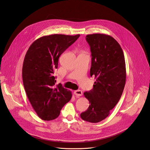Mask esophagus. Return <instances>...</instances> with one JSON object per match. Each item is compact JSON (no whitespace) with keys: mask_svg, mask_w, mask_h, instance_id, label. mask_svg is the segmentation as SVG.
<instances>
[{"mask_svg":"<svg viewBox=\"0 0 150 150\" xmlns=\"http://www.w3.org/2000/svg\"><path fill=\"white\" fill-rule=\"evenodd\" d=\"M74 93L76 96H81L82 95V92L81 90H75Z\"/></svg>","mask_w":150,"mask_h":150,"instance_id":"obj_1","label":"esophagus"}]
</instances>
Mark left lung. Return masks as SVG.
<instances>
[{
	"mask_svg": "<svg viewBox=\"0 0 150 150\" xmlns=\"http://www.w3.org/2000/svg\"><path fill=\"white\" fill-rule=\"evenodd\" d=\"M91 52L90 76L96 78L93 88L83 93L90 105L81 113L83 120L99 122L109 116L120 100L126 82L123 50L112 37L104 34L86 36Z\"/></svg>",
	"mask_w": 150,
	"mask_h": 150,
	"instance_id": "left-lung-1",
	"label": "left lung"
}]
</instances>
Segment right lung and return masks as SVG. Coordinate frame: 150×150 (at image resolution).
Wrapping results in <instances>:
<instances>
[{
	"label": "right lung",
	"mask_w": 150,
	"mask_h": 150,
	"mask_svg": "<svg viewBox=\"0 0 150 150\" xmlns=\"http://www.w3.org/2000/svg\"><path fill=\"white\" fill-rule=\"evenodd\" d=\"M80 35L52 34L34 41L25 54L23 67L24 87L33 108L44 120L57 118L72 98L70 91L55 85L54 71L60 56Z\"/></svg>",
	"instance_id": "1"
}]
</instances>
